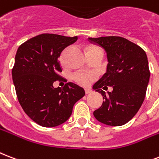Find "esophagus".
I'll use <instances>...</instances> for the list:
<instances>
[{
    "mask_svg": "<svg viewBox=\"0 0 159 159\" xmlns=\"http://www.w3.org/2000/svg\"><path fill=\"white\" fill-rule=\"evenodd\" d=\"M91 93H92V90H91V89H88V88L85 89V93H86V94H90Z\"/></svg>",
    "mask_w": 159,
    "mask_h": 159,
    "instance_id": "34e87169",
    "label": "esophagus"
}]
</instances>
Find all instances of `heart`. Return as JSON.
<instances>
[{
  "label": "heart",
  "mask_w": 159,
  "mask_h": 159,
  "mask_svg": "<svg viewBox=\"0 0 159 159\" xmlns=\"http://www.w3.org/2000/svg\"><path fill=\"white\" fill-rule=\"evenodd\" d=\"M87 50H88V54L90 53H101L103 55V52L101 48L97 46H93V45H90L87 47ZM61 62L62 65L65 64V60H64V52L61 54L60 57ZM94 75L90 72H85V71H77L76 73L73 74L72 78L74 80L75 82H77V84L81 85V86H88L93 82L94 80Z\"/></svg>",
  "instance_id": "b5f03b06"
}]
</instances>
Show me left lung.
Wrapping results in <instances>:
<instances>
[{
    "mask_svg": "<svg viewBox=\"0 0 159 159\" xmlns=\"http://www.w3.org/2000/svg\"><path fill=\"white\" fill-rule=\"evenodd\" d=\"M88 41L102 47L108 61L107 72L93 86L104 99L93 115L106 125H123L135 116L146 96L150 77L146 52L121 36L89 37ZM108 86L113 91L106 95L103 90Z\"/></svg>",
    "mask_w": 159,
    "mask_h": 159,
    "instance_id": "8db88e82",
    "label": "left lung"
}]
</instances>
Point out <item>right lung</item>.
<instances>
[{
    "label": "right lung",
    "instance_id": "right-lung-1",
    "mask_svg": "<svg viewBox=\"0 0 159 159\" xmlns=\"http://www.w3.org/2000/svg\"><path fill=\"white\" fill-rule=\"evenodd\" d=\"M77 40V36L41 34L22 43L16 52L12 79L18 101L28 117L42 127L65 123L74 104L85 95L84 89L73 82L62 88L53 87L61 78L58 57Z\"/></svg>",
    "mask_w": 159,
    "mask_h": 159
}]
</instances>
